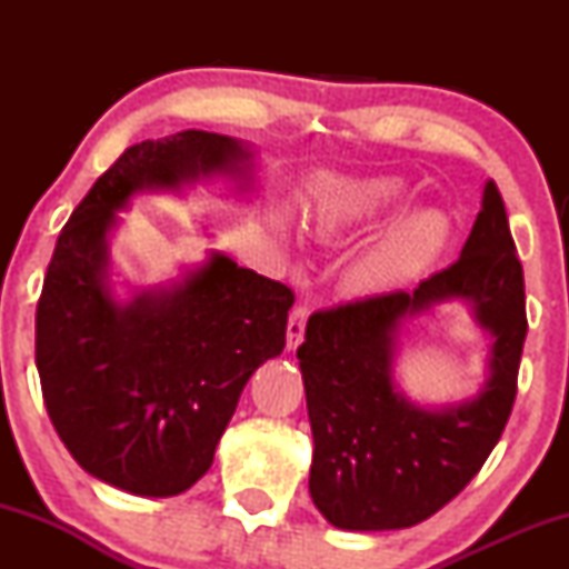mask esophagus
I'll list each match as a JSON object with an SVG mask.
<instances>
[{"label":"esophagus","instance_id":"1","mask_svg":"<svg viewBox=\"0 0 569 569\" xmlns=\"http://www.w3.org/2000/svg\"><path fill=\"white\" fill-rule=\"evenodd\" d=\"M307 316H310V305L302 302L291 310L289 318V331H286V339H289V350H297L305 339V326H307Z\"/></svg>","mask_w":569,"mask_h":569}]
</instances>
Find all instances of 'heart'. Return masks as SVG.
<instances>
[{"label":"heart","mask_w":569,"mask_h":569,"mask_svg":"<svg viewBox=\"0 0 569 569\" xmlns=\"http://www.w3.org/2000/svg\"><path fill=\"white\" fill-rule=\"evenodd\" d=\"M407 200L401 181L385 179L348 189L321 206L312 217V234L323 243H335L345 234L367 230L398 211ZM449 240V221L436 211H417L396 224L367 257L352 264L348 283L352 291L375 293L393 289L433 262Z\"/></svg>","instance_id":"b5f03b06"}]
</instances>
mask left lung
Here are the masks:
<instances>
[{"instance_id":"left-lung-1","label":"left lung","mask_w":569,"mask_h":569,"mask_svg":"<svg viewBox=\"0 0 569 569\" xmlns=\"http://www.w3.org/2000/svg\"><path fill=\"white\" fill-rule=\"evenodd\" d=\"M443 298H468L493 335L490 380L460 408L426 412L392 388L395 335ZM527 337L525 272L492 179L460 259L415 291L312 312L297 358L312 426L310 495L335 527H415L481 471L511 417Z\"/></svg>"}]
</instances>
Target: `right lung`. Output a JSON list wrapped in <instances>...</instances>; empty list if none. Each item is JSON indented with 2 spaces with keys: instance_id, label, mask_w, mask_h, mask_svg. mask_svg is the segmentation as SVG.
<instances>
[{
  "instance_id": "obj_1",
  "label": "right lung",
  "mask_w": 569,
  "mask_h": 569,
  "mask_svg": "<svg viewBox=\"0 0 569 569\" xmlns=\"http://www.w3.org/2000/svg\"><path fill=\"white\" fill-rule=\"evenodd\" d=\"M246 160L238 141L208 130L133 143L58 234L37 305L42 398L71 457L117 489L171 498L192 487L248 377L286 348L293 291L224 253L128 305L107 286V232L136 189L240 176Z\"/></svg>"
}]
</instances>
